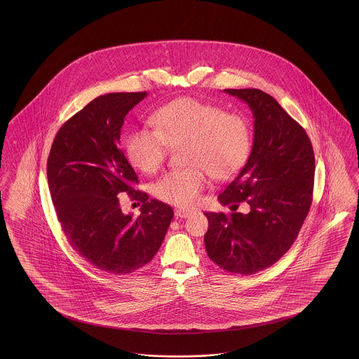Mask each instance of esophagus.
<instances>
[{
	"label": "esophagus",
	"mask_w": 359,
	"mask_h": 359,
	"mask_svg": "<svg viewBox=\"0 0 359 359\" xmlns=\"http://www.w3.org/2000/svg\"><path fill=\"white\" fill-rule=\"evenodd\" d=\"M175 216L177 218H187L188 216H191V212L185 210V209H176Z\"/></svg>",
	"instance_id": "34e87169"
}]
</instances>
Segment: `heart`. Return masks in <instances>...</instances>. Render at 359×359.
Segmentation results:
<instances>
[{
    "label": "heart",
    "instance_id": "heart-1",
    "mask_svg": "<svg viewBox=\"0 0 359 359\" xmlns=\"http://www.w3.org/2000/svg\"><path fill=\"white\" fill-rule=\"evenodd\" d=\"M156 130L137 128L126 138L130 163L151 174L163 164L171 147L183 150L188 167L162 175L152 192L176 207H192L208 182L237 174L248 161L251 128L248 118L236 111L194 97L174 100L152 116Z\"/></svg>",
    "mask_w": 359,
    "mask_h": 359
}]
</instances>
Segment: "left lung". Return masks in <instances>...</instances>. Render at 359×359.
<instances>
[{
    "instance_id": "8db88e82",
    "label": "left lung",
    "mask_w": 359,
    "mask_h": 359,
    "mask_svg": "<svg viewBox=\"0 0 359 359\" xmlns=\"http://www.w3.org/2000/svg\"><path fill=\"white\" fill-rule=\"evenodd\" d=\"M249 105L254 117L250 156L218 195L233 213H204L208 257L241 275L262 271L290 250L312 204L315 154L304 129L261 89H225ZM251 207L248 215L238 204Z\"/></svg>"
}]
</instances>
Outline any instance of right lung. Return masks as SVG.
<instances>
[{
  "instance_id": "right-lung-1",
  "label": "right lung",
  "mask_w": 359,
  "mask_h": 359,
  "mask_svg": "<svg viewBox=\"0 0 359 359\" xmlns=\"http://www.w3.org/2000/svg\"><path fill=\"white\" fill-rule=\"evenodd\" d=\"M146 96L121 92L92 100L59 129L47 159L50 194L69 245L116 275L151 261L174 217L170 205L134 188L138 176L118 147L126 114ZM122 193L144 203L140 218L121 213Z\"/></svg>"
}]
</instances>
